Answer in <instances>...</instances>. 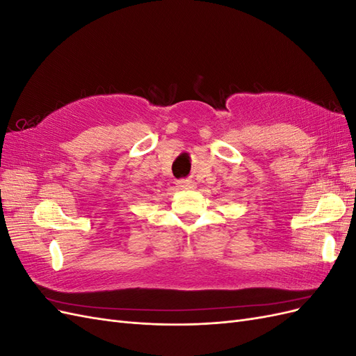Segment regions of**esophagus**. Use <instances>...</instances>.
<instances>
[{
    "label": "esophagus",
    "mask_w": 356,
    "mask_h": 356,
    "mask_svg": "<svg viewBox=\"0 0 356 356\" xmlns=\"http://www.w3.org/2000/svg\"><path fill=\"white\" fill-rule=\"evenodd\" d=\"M177 184H178V187L184 188V190H190V188H195V187H196L195 182H193V181H187V179H181V181L177 182Z\"/></svg>",
    "instance_id": "esophagus-1"
}]
</instances>
